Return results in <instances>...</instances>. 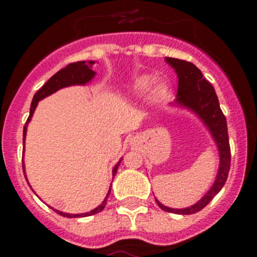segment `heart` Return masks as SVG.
I'll list each match as a JSON object with an SVG mask.
<instances>
[{"label":"heart","instance_id":"heart-1","mask_svg":"<svg viewBox=\"0 0 257 257\" xmlns=\"http://www.w3.org/2000/svg\"><path fill=\"white\" fill-rule=\"evenodd\" d=\"M147 85H148V79H147V78H142L139 81V82H138V88H139V90H143V88H144ZM162 90H163L162 85H157L156 87H154V92H157V94H160V92H162Z\"/></svg>","mask_w":257,"mask_h":257}]
</instances>
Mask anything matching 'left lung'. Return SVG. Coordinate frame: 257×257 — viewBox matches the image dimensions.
<instances>
[{
    "mask_svg": "<svg viewBox=\"0 0 257 257\" xmlns=\"http://www.w3.org/2000/svg\"><path fill=\"white\" fill-rule=\"evenodd\" d=\"M166 61L178 73L179 88L176 103L188 106L202 118V121L205 122L210 128L220 152L219 174H217L215 184L208 190L207 194L201 201L197 202L196 205H193L192 207L176 210V208L166 207L156 199L158 206L167 212L179 213V215H192V213L198 212L202 208L206 207L212 201L213 197L221 190L228 179L231 156L226 118L220 109L219 99L215 92V88L207 79L203 78L202 72L196 65L187 60L175 58H166Z\"/></svg>",
    "mask_w": 257,
    "mask_h": 257,
    "instance_id": "left-lung-1",
    "label": "left lung"
}]
</instances>
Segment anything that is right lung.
Segmentation results:
<instances>
[{"label": "right lung", "instance_id": "right-lung-1", "mask_svg": "<svg viewBox=\"0 0 257 257\" xmlns=\"http://www.w3.org/2000/svg\"><path fill=\"white\" fill-rule=\"evenodd\" d=\"M91 64H94L92 61L90 63H86V61H77V63H70L68 64L67 67L60 69L59 72H56L51 78L45 83L42 87L38 90L37 92L33 96V100H32L31 104V112H29V117L27 119L26 124H24V128H23V144H24V139H26V134H27V126H28V122L31 119L32 114L35 112L36 106H37V103L41 100V99H44V97L49 96L51 95L52 92L58 91L59 88H63V87H67V86L70 85H85L86 82H88L92 77L95 76V72L91 69ZM118 166H119V162L115 165V167L113 169V176L115 175L117 172ZM23 171H24V166H23ZM109 193H110V189H109L108 194H106L105 199L103 201L99 207L94 208L92 211L90 212H86V213H77V215H70V213H65V212H61V211L55 210V212H58L59 215L64 217H85V216H90V215H95V213H99L100 211L104 210L106 205V199H108Z\"/></svg>", "mask_w": 257, "mask_h": 257}]
</instances>
